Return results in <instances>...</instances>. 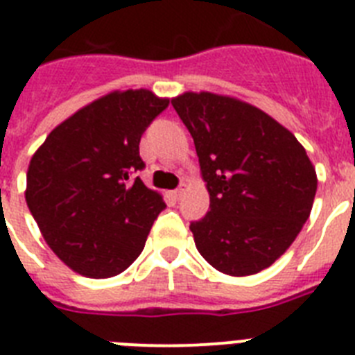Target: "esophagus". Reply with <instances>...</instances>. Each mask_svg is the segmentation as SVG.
Here are the masks:
<instances>
[{"instance_id": "1", "label": "esophagus", "mask_w": 355, "mask_h": 355, "mask_svg": "<svg viewBox=\"0 0 355 355\" xmlns=\"http://www.w3.org/2000/svg\"><path fill=\"white\" fill-rule=\"evenodd\" d=\"M184 189H187V184L183 183V184H181V187H180V189H178V190H174V198H175V199H180L181 196H183Z\"/></svg>"}]
</instances>
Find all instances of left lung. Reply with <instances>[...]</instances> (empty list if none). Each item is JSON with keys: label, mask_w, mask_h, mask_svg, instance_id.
Here are the masks:
<instances>
[{"label": "left lung", "mask_w": 355, "mask_h": 355, "mask_svg": "<svg viewBox=\"0 0 355 355\" xmlns=\"http://www.w3.org/2000/svg\"><path fill=\"white\" fill-rule=\"evenodd\" d=\"M193 138L210 211L190 223L196 248L217 271L269 268L304 228L316 171L295 135L255 105L208 91L172 98Z\"/></svg>", "instance_id": "1"}]
</instances>
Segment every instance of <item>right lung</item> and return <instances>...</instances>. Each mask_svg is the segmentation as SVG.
<instances>
[{
  "instance_id": "right-lung-1",
  "label": "right lung",
  "mask_w": 355,
  "mask_h": 355,
  "mask_svg": "<svg viewBox=\"0 0 355 355\" xmlns=\"http://www.w3.org/2000/svg\"><path fill=\"white\" fill-rule=\"evenodd\" d=\"M166 105L148 89L113 91L57 125L30 159L26 205L78 275L116 277L144 251L165 202L135 174L141 135Z\"/></svg>"
}]
</instances>
